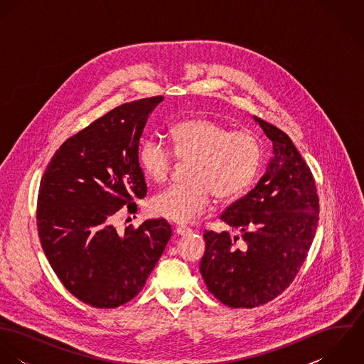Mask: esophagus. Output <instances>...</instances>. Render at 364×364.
Returning a JSON list of instances; mask_svg holds the SVG:
<instances>
[{
  "instance_id": "34e87169",
  "label": "esophagus",
  "mask_w": 364,
  "mask_h": 364,
  "mask_svg": "<svg viewBox=\"0 0 364 364\" xmlns=\"http://www.w3.org/2000/svg\"><path fill=\"white\" fill-rule=\"evenodd\" d=\"M175 232H176L179 237H185V235L191 234V232H192V230H191V228H188V227L181 225V227H176V228H175Z\"/></svg>"
}]
</instances>
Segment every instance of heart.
I'll list each match as a JSON object with an SVG mask.
<instances>
[{
  "label": "heart",
  "instance_id": "obj_1",
  "mask_svg": "<svg viewBox=\"0 0 364 364\" xmlns=\"http://www.w3.org/2000/svg\"><path fill=\"white\" fill-rule=\"evenodd\" d=\"M173 152L161 140L149 137L139 149V162L156 183H164L175 156L192 159L188 169L191 182L173 185L150 202V211L175 223H191L206 211L210 193L218 200L235 199L254 183L262 162L259 139L245 130L231 132L208 117H191L171 129Z\"/></svg>",
  "mask_w": 364,
  "mask_h": 364
}]
</instances>
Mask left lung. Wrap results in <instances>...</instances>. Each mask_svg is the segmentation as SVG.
Segmentation results:
<instances>
[{
  "label": "left lung",
  "mask_w": 364,
  "mask_h": 364,
  "mask_svg": "<svg viewBox=\"0 0 364 364\" xmlns=\"http://www.w3.org/2000/svg\"><path fill=\"white\" fill-rule=\"evenodd\" d=\"M273 143L258 185L220 215L241 237L203 234L200 273L208 291L232 309H254L282 294L307 258L319 203L311 171L290 137L254 116Z\"/></svg>",
  "instance_id": "left-lung-1"
}]
</instances>
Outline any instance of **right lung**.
<instances>
[{"label": "right lung", "mask_w": 364, "mask_h": 364, "mask_svg": "<svg viewBox=\"0 0 364 364\" xmlns=\"http://www.w3.org/2000/svg\"><path fill=\"white\" fill-rule=\"evenodd\" d=\"M162 97L120 105L67 139L39 188L42 248L63 286L95 309H116L144 287L169 238L164 218L119 234L113 215L147 195L139 146ZM137 208V206H136Z\"/></svg>", "instance_id": "add662e5"}]
</instances>
